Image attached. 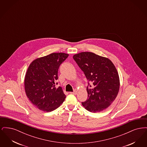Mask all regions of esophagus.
Segmentation results:
<instances>
[{
  "label": "esophagus",
  "mask_w": 147,
  "mask_h": 147,
  "mask_svg": "<svg viewBox=\"0 0 147 147\" xmlns=\"http://www.w3.org/2000/svg\"><path fill=\"white\" fill-rule=\"evenodd\" d=\"M70 94H73V95H76L77 94V91L74 90L73 92H70Z\"/></svg>",
  "instance_id": "esophagus-1"
}]
</instances>
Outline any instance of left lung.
<instances>
[{"instance_id": "obj_1", "label": "left lung", "mask_w": 147, "mask_h": 147, "mask_svg": "<svg viewBox=\"0 0 147 147\" xmlns=\"http://www.w3.org/2000/svg\"><path fill=\"white\" fill-rule=\"evenodd\" d=\"M73 59L92 85L91 87L88 82V98L82 105L90 112L102 111L119 92V78L115 66L109 58L89 52L74 55Z\"/></svg>"}]
</instances>
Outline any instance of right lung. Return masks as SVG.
<instances>
[{"instance_id": "right-lung-1", "label": "right lung", "mask_w": 147, "mask_h": 147, "mask_svg": "<svg viewBox=\"0 0 147 147\" xmlns=\"http://www.w3.org/2000/svg\"><path fill=\"white\" fill-rule=\"evenodd\" d=\"M68 56L64 53H53L38 58L30 64L25 77V90L29 100L39 110L52 111L66 98L62 88H57L55 83L59 67Z\"/></svg>"}]
</instances>
